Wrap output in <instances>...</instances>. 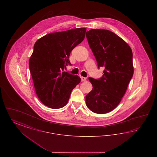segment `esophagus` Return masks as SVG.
<instances>
[{"label": "esophagus", "instance_id": "obj_1", "mask_svg": "<svg viewBox=\"0 0 157 157\" xmlns=\"http://www.w3.org/2000/svg\"><path fill=\"white\" fill-rule=\"evenodd\" d=\"M81 81L82 82H84V81H85L86 80V78H85V77H83V76L81 77Z\"/></svg>", "mask_w": 157, "mask_h": 157}]
</instances>
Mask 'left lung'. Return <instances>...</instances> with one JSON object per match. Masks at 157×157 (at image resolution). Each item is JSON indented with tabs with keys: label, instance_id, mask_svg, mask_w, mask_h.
I'll return each mask as SVG.
<instances>
[{
	"label": "left lung",
	"instance_id": "obj_1",
	"mask_svg": "<svg viewBox=\"0 0 157 157\" xmlns=\"http://www.w3.org/2000/svg\"><path fill=\"white\" fill-rule=\"evenodd\" d=\"M86 36L98 67L105 68L101 78H89L93 88L86 96V105L92 112L106 113L119 105L133 76L132 51L109 30L90 29Z\"/></svg>",
	"mask_w": 157,
	"mask_h": 157
}]
</instances>
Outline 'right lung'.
<instances>
[{
	"label": "right lung",
	"instance_id": "obj_1",
	"mask_svg": "<svg viewBox=\"0 0 157 157\" xmlns=\"http://www.w3.org/2000/svg\"><path fill=\"white\" fill-rule=\"evenodd\" d=\"M86 29L54 32L39 39L29 61L36 94L45 106L59 109L67 104L72 90L81 82L63 71L72 49L85 38Z\"/></svg>",
	"mask_w": 157,
	"mask_h": 157
}]
</instances>
